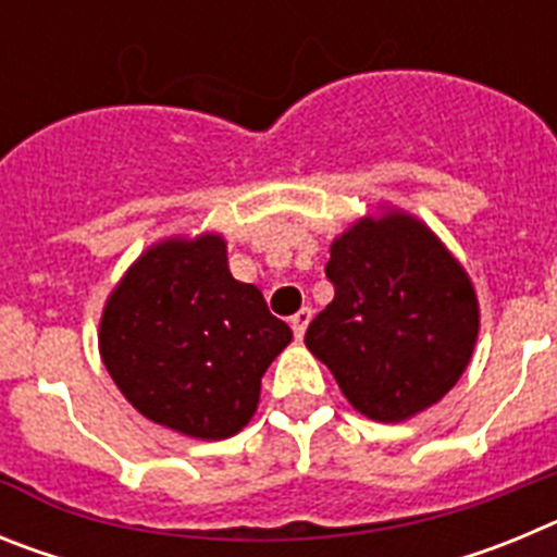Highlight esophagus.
Instances as JSON below:
<instances>
[{
  "instance_id": "obj_1",
  "label": "esophagus",
  "mask_w": 557,
  "mask_h": 557,
  "mask_svg": "<svg viewBox=\"0 0 557 557\" xmlns=\"http://www.w3.org/2000/svg\"><path fill=\"white\" fill-rule=\"evenodd\" d=\"M309 321H312V309H309V307L298 309V312H295V314H293V318H289V326H293L295 337H298V339H301V337H304V332H307Z\"/></svg>"
}]
</instances>
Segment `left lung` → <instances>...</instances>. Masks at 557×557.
I'll list each match as a JSON object with an SVG mask.
<instances>
[{
	"label": "left lung",
	"mask_w": 557,
	"mask_h": 557,
	"mask_svg": "<svg viewBox=\"0 0 557 557\" xmlns=\"http://www.w3.org/2000/svg\"><path fill=\"white\" fill-rule=\"evenodd\" d=\"M326 278L334 301L307 348L373 421H405L446 396L469 366L480 309L469 275L407 214L359 220L337 236Z\"/></svg>",
	"instance_id": "1"
}]
</instances>
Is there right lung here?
I'll return each instance as SVG.
<instances>
[{"mask_svg": "<svg viewBox=\"0 0 557 557\" xmlns=\"http://www.w3.org/2000/svg\"><path fill=\"white\" fill-rule=\"evenodd\" d=\"M293 332L236 282L223 236L166 239L113 289L100 321L108 373L145 418L200 441L250 421L268 366Z\"/></svg>", "mask_w": 557, "mask_h": 557, "instance_id": "add662e5", "label": "right lung"}]
</instances>
